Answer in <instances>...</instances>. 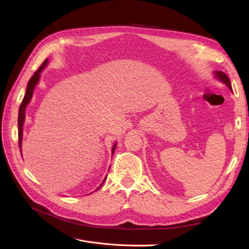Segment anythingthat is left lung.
<instances>
[{"label": "left lung", "mask_w": 249, "mask_h": 249, "mask_svg": "<svg viewBox=\"0 0 249 249\" xmlns=\"http://www.w3.org/2000/svg\"><path fill=\"white\" fill-rule=\"evenodd\" d=\"M215 74H216L217 78H219L223 83H225V84L228 85V87H229L230 89H231V81H230V79H229V77L227 76V74H225V73L222 72V71H215Z\"/></svg>", "instance_id": "8db88e82"}]
</instances>
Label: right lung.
Returning a JSON list of instances; mask_svg holds the SVG:
<instances>
[{
    "mask_svg": "<svg viewBox=\"0 0 249 249\" xmlns=\"http://www.w3.org/2000/svg\"><path fill=\"white\" fill-rule=\"evenodd\" d=\"M47 63H48V59L44 60V61L42 62V64L39 66V69L37 70V71L34 72V74H33V76L31 77V79L29 80V82H28V85H27V90H26L25 96H24V99H22L21 104H20V106H19V111H18V144H19V147L21 146L22 124H24V122H25V110H26V107H27L28 103L30 102V100H31L32 94H33L34 87L36 86L37 82H38V80H39V74H40V71L43 70V67L47 65ZM115 146H116V145H114V146H113V148H112V154L114 153ZM105 179H106V178H105ZM105 179H104V182H105ZM104 182L102 183V185L104 184ZM102 185H101L100 187H102ZM100 187H99V188H100ZM99 188H97V189H99Z\"/></svg>",
    "mask_w": 249,
    "mask_h": 249,
    "instance_id": "right-lung-1",
    "label": "right lung"
}]
</instances>
